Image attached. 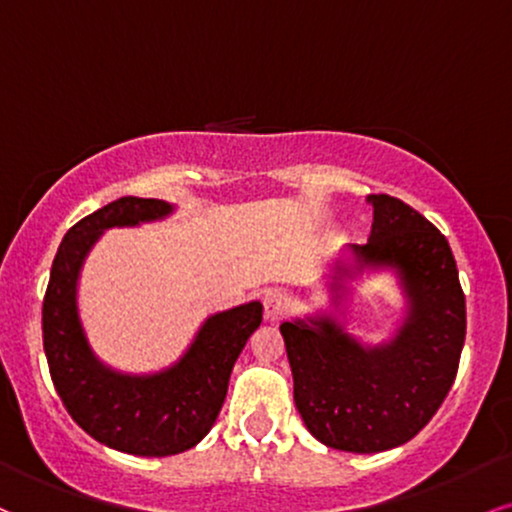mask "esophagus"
<instances>
[{"label": "esophagus", "mask_w": 512, "mask_h": 512, "mask_svg": "<svg viewBox=\"0 0 512 512\" xmlns=\"http://www.w3.org/2000/svg\"><path fill=\"white\" fill-rule=\"evenodd\" d=\"M288 307V298L283 293H269L264 298V322H279V319L286 317Z\"/></svg>", "instance_id": "esophagus-1"}]
</instances>
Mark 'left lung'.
I'll return each mask as SVG.
<instances>
[{
  "label": "left lung",
  "mask_w": 512,
  "mask_h": 512,
  "mask_svg": "<svg viewBox=\"0 0 512 512\" xmlns=\"http://www.w3.org/2000/svg\"><path fill=\"white\" fill-rule=\"evenodd\" d=\"M372 233L334 260L331 312L281 324L295 408L324 446L381 453L403 446L451 391L465 343V295L451 245L432 221L391 195H369ZM393 271L406 300L386 344L367 347L337 322L349 283Z\"/></svg>",
  "instance_id": "1"
}]
</instances>
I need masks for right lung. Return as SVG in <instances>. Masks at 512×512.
I'll use <instances>...</instances> for the list:
<instances>
[{
  "instance_id": "right-lung-1",
  "label": "right lung",
  "mask_w": 512,
  "mask_h": 512,
  "mask_svg": "<svg viewBox=\"0 0 512 512\" xmlns=\"http://www.w3.org/2000/svg\"><path fill=\"white\" fill-rule=\"evenodd\" d=\"M174 205L152 197H119L71 226L61 240L42 303V338L54 389L78 427L114 451L164 458L188 451L217 422L231 369L262 303L209 315L174 365L152 374L109 367L92 350L78 312V279L85 257L109 229L162 221Z\"/></svg>"
}]
</instances>
